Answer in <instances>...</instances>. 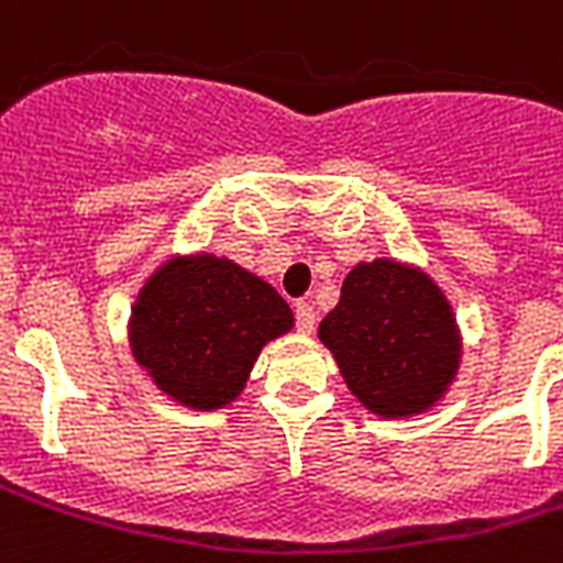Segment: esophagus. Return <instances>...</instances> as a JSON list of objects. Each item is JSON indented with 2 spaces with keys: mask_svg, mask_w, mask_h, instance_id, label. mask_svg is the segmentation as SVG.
I'll list each match as a JSON object with an SVG mask.
<instances>
[{
  "mask_svg": "<svg viewBox=\"0 0 563 563\" xmlns=\"http://www.w3.org/2000/svg\"><path fill=\"white\" fill-rule=\"evenodd\" d=\"M295 321H298L300 333H312V328H316V310H312V303L298 300L295 303Z\"/></svg>",
  "mask_w": 563,
  "mask_h": 563,
  "instance_id": "obj_1",
  "label": "esophagus"
}]
</instances>
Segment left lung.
<instances>
[{
	"label": "left lung",
	"instance_id": "left-lung-1",
	"mask_svg": "<svg viewBox=\"0 0 563 563\" xmlns=\"http://www.w3.org/2000/svg\"><path fill=\"white\" fill-rule=\"evenodd\" d=\"M319 339L351 396L380 419L434 410L463 357L461 328L440 283L393 256L351 268Z\"/></svg>",
	"mask_w": 563,
	"mask_h": 563
}]
</instances>
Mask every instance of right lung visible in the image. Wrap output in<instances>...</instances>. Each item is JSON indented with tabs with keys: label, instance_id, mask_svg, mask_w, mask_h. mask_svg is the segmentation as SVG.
I'll use <instances>...</instances> for the list:
<instances>
[{
	"label": "right lung",
	"instance_id": "add662e5",
	"mask_svg": "<svg viewBox=\"0 0 563 563\" xmlns=\"http://www.w3.org/2000/svg\"><path fill=\"white\" fill-rule=\"evenodd\" d=\"M295 328L272 283L209 251L170 253L129 310V351L174 405L212 413L244 393L260 351Z\"/></svg>",
	"mask_w": 563,
	"mask_h": 563
}]
</instances>
